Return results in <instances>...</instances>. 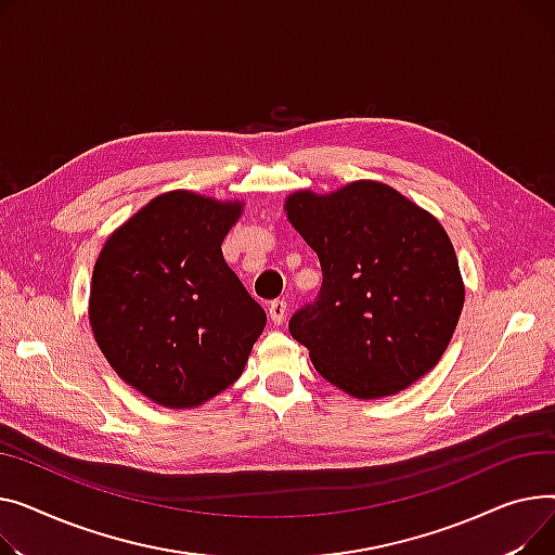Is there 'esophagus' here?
<instances>
[{
  "mask_svg": "<svg viewBox=\"0 0 555 555\" xmlns=\"http://www.w3.org/2000/svg\"><path fill=\"white\" fill-rule=\"evenodd\" d=\"M269 315L273 320V324H282L286 318V302L284 300H273L269 305Z\"/></svg>",
  "mask_w": 555,
  "mask_h": 555,
  "instance_id": "1",
  "label": "esophagus"
}]
</instances>
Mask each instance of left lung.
Returning <instances> with one entry per match:
<instances>
[{
	"mask_svg": "<svg viewBox=\"0 0 555 555\" xmlns=\"http://www.w3.org/2000/svg\"><path fill=\"white\" fill-rule=\"evenodd\" d=\"M284 210L322 269L318 300L288 320L318 374L356 399L397 395L426 376L464 309L443 225L378 181L298 190Z\"/></svg>",
	"mask_w": 555,
	"mask_h": 555,
	"instance_id": "8db88e82",
	"label": "left lung"
}]
</instances>
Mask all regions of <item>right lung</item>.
Returning <instances> with one entry per match:
<instances>
[{
    "instance_id": "add662e5",
    "label": "right lung",
    "mask_w": 555,
    "mask_h": 555,
    "mask_svg": "<svg viewBox=\"0 0 555 555\" xmlns=\"http://www.w3.org/2000/svg\"><path fill=\"white\" fill-rule=\"evenodd\" d=\"M244 204L172 190L129 217L95 259L93 338L114 372L163 408H197L244 372L267 313L225 264Z\"/></svg>"
}]
</instances>
